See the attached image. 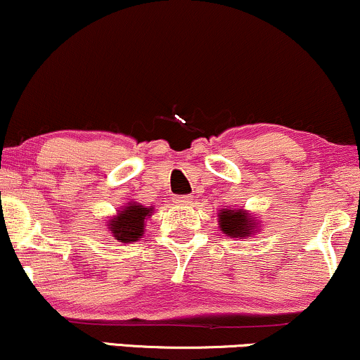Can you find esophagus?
Segmentation results:
<instances>
[{
  "mask_svg": "<svg viewBox=\"0 0 360 360\" xmlns=\"http://www.w3.org/2000/svg\"><path fill=\"white\" fill-rule=\"evenodd\" d=\"M174 203L181 205V206H188V205L193 203V198L188 196V194H184V196H176Z\"/></svg>",
  "mask_w": 360,
  "mask_h": 360,
  "instance_id": "obj_1",
  "label": "esophagus"
}]
</instances>
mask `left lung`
I'll list each match as a JSON object with an SVG mask.
<instances>
[{
	"label": "left lung",
	"mask_w": 360,
	"mask_h": 360,
	"mask_svg": "<svg viewBox=\"0 0 360 360\" xmlns=\"http://www.w3.org/2000/svg\"><path fill=\"white\" fill-rule=\"evenodd\" d=\"M218 226L230 238H249L259 233L260 221L255 214L243 208H221Z\"/></svg>",
	"instance_id": "obj_1"
}]
</instances>
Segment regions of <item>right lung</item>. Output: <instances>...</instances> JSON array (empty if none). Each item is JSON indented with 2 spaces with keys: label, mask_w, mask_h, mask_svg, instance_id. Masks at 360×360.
Returning <instances> with one entry per match:
<instances>
[{
  "label": "right lung",
  "mask_w": 360,
  "mask_h": 360,
  "mask_svg": "<svg viewBox=\"0 0 360 360\" xmlns=\"http://www.w3.org/2000/svg\"><path fill=\"white\" fill-rule=\"evenodd\" d=\"M154 206H143L137 201H128L117 214L106 220V229L115 240L122 243L139 242L146 232V220L152 217Z\"/></svg>",
  "instance_id": "right-lung-1"
}]
</instances>
